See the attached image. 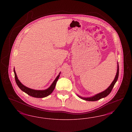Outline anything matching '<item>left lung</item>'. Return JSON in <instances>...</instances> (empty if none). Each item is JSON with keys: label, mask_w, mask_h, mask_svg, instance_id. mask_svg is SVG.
<instances>
[{"label": "left lung", "mask_w": 132, "mask_h": 132, "mask_svg": "<svg viewBox=\"0 0 132 132\" xmlns=\"http://www.w3.org/2000/svg\"><path fill=\"white\" fill-rule=\"evenodd\" d=\"M119 63L118 62H117V71L116 73V76H115L114 79L111 83V84H110V85L108 87V88H106L105 90H104L102 92L96 94L95 95L92 96V97H83L79 96L78 94H77V95L81 99H83L85 101H98L102 98H103L106 97L110 94V92H111V90H112L113 88L114 87L116 82L117 81L118 79V77H119Z\"/></svg>", "instance_id": "8db88e82"}]
</instances>
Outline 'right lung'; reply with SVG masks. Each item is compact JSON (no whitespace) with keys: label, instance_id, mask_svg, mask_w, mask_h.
I'll list each match as a JSON object with an SVG mask.
<instances>
[{"label":"right lung","instance_id":"obj_1","mask_svg":"<svg viewBox=\"0 0 132 132\" xmlns=\"http://www.w3.org/2000/svg\"><path fill=\"white\" fill-rule=\"evenodd\" d=\"M13 71L14 72L15 79L16 84L18 86V87L20 88L23 92L28 94V95L32 96L33 97H35V98H44L45 97H47L53 92V91L54 90V89H55V88L56 87V82L59 79V77L60 76V73H61V72L59 73V75L56 77V79L53 81L51 85L48 88L44 90H36V89H33L32 88L27 87L25 86H24L23 84H22L19 80L18 79L14 68Z\"/></svg>","mask_w":132,"mask_h":132}]
</instances>
